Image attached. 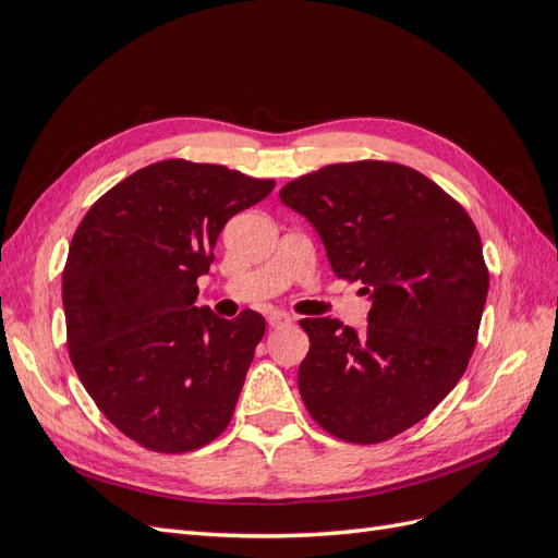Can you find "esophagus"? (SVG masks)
<instances>
[{
	"label": "esophagus",
	"mask_w": 558,
	"mask_h": 558,
	"mask_svg": "<svg viewBox=\"0 0 558 558\" xmlns=\"http://www.w3.org/2000/svg\"><path fill=\"white\" fill-rule=\"evenodd\" d=\"M267 324L272 326V328H283V326H291L293 318L286 314V312H272V314L267 316Z\"/></svg>",
	"instance_id": "1"
}]
</instances>
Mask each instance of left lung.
<instances>
[{"instance_id":"1","label":"left lung","mask_w":558,"mask_h":558,"mask_svg":"<svg viewBox=\"0 0 558 558\" xmlns=\"http://www.w3.org/2000/svg\"><path fill=\"white\" fill-rule=\"evenodd\" d=\"M279 197L314 226L332 272L373 302L363 332L330 316L300 320L310 335L300 396L330 435L384 442L465 373L488 293L480 232L440 185L398 162L320 167Z\"/></svg>"}]
</instances>
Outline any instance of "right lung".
Here are the masks:
<instances>
[{
    "label": "right lung",
    "instance_id": "add662e5",
    "mask_svg": "<svg viewBox=\"0 0 558 558\" xmlns=\"http://www.w3.org/2000/svg\"><path fill=\"white\" fill-rule=\"evenodd\" d=\"M272 189L162 160L116 183L74 232L62 272L72 365L99 412L150 451L199 449L230 424L265 318L195 307L197 279L223 226Z\"/></svg>",
    "mask_w": 558,
    "mask_h": 558
}]
</instances>
